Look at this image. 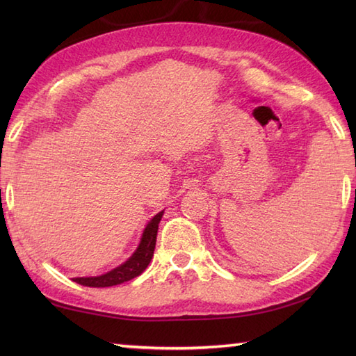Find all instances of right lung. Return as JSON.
I'll use <instances>...</instances> for the list:
<instances>
[{"label": "right lung", "mask_w": 356, "mask_h": 356, "mask_svg": "<svg viewBox=\"0 0 356 356\" xmlns=\"http://www.w3.org/2000/svg\"><path fill=\"white\" fill-rule=\"evenodd\" d=\"M162 216H163V211L157 213L147 223L145 229L142 232L138 248H136V251L131 254L130 259H127V261L119 264V266L115 269L105 272L102 275L76 277L73 278V282H76L78 284H82V286H88V287H110V286L130 282V280L140 275L142 272L147 269L151 259H153L157 229H159V223L162 220Z\"/></svg>", "instance_id": "1"}]
</instances>
